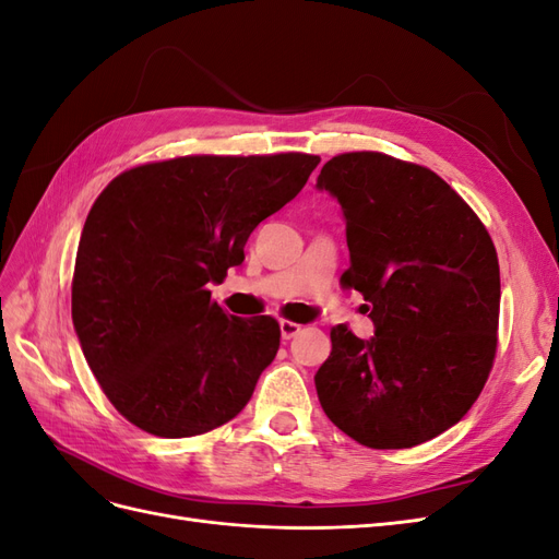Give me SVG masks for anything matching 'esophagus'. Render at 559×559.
<instances>
[{"label":"esophagus","mask_w":559,"mask_h":559,"mask_svg":"<svg viewBox=\"0 0 559 559\" xmlns=\"http://www.w3.org/2000/svg\"><path fill=\"white\" fill-rule=\"evenodd\" d=\"M280 331H282L284 341H292L296 333H300V324H296V321H289V319H282L280 321Z\"/></svg>","instance_id":"34e87169"}]
</instances>
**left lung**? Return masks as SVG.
Masks as SVG:
<instances>
[{
  "mask_svg": "<svg viewBox=\"0 0 559 559\" xmlns=\"http://www.w3.org/2000/svg\"><path fill=\"white\" fill-rule=\"evenodd\" d=\"M317 189L341 202L349 267L376 335L331 329L314 376L321 408L376 450L427 443L460 421L497 354L499 259L462 195L429 167L378 151L333 156Z\"/></svg>",
  "mask_w": 559,
  "mask_h": 559,
  "instance_id": "obj_1",
  "label": "left lung"
}]
</instances>
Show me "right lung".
<instances>
[{
  "mask_svg": "<svg viewBox=\"0 0 559 559\" xmlns=\"http://www.w3.org/2000/svg\"><path fill=\"white\" fill-rule=\"evenodd\" d=\"M319 156H181L130 167L97 195L74 263L72 319L93 376L134 427L207 433L238 415L280 349L273 317L242 319L210 284L245 261L263 218Z\"/></svg>",
  "mask_w": 559,
  "mask_h": 559,
  "instance_id": "add662e5",
  "label": "right lung"
}]
</instances>
